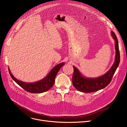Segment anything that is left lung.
I'll return each instance as SVG.
<instances>
[{"mask_svg":"<svg viewBox=\"0 0 127 127\" xmlns=\"http://www.w3.org/2000/svg\"><path fill=\"white\" fill-rule=\"evenodd\" d=\"M111 34L114 40L116 54L114 63L105 74L96 78L86 77L81 74L77 68L73 66L74 72L72 77V84L78 91L84 93L94 92L105 88L110 83L120 62L118 40L116 34L113 31L111 32Z\"/></svg>","mask_w":127,"mask_h":127,"instance_id":"8db88e82","label":"left lung"}]
</instances>
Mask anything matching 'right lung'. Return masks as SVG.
Instances as JSON below:
<instances>
[{
    "instance_id": "right-lung-1",
    "label": "right lung",
    "mask_w": 127,
    "mask_h": 127,
    "mask_svg": "<svg viewBox=\"0 0 127 127\" xmlns=\"http://www.w3.org/2000/svg\"><path fill=\"white\" fill-rule=\"evenodd\" d=\"M65 64L64 62L55 66L49 74L42 79L34 83H25L16 78L11 74L9 69V73L11 77L21 87L31 93H41L50 90L54 85L56 76L60 69Z\"/></svg>"
}]
</instances>
